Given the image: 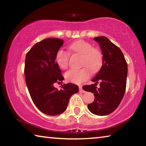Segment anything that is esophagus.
<instances>
[{
  "instance_id": "obj_1",
  "label": "esophagus",
  "mask_w": 146,
  "mask_h": 146,
  "mask_svg": "<svg viewBox=\"0 0 146 146\" xmlns=\"http://www.w3.org/2000/svg\"><path fill=\"white\" fill-rule=\"evenodd\" d=\"M79 87V91H80V93H84L86 91H84V90H83V89H82V87L81 86H78Z\"/></svg>"
}]
</instances>
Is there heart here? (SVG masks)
Segmentation results:
<instances>
[{"label":"heart","instance_id":"1","mask_svg":"<svg viewBox=\"0 0 146 146\" xmlns=\"http://www.w3.org/2000/svg\"><path fill=\"white\" fill-rule=\"evenodd\" d=\"M73 53L82 55L80 69H72L67 71L65 77L69 82L75 84L82 83L90 76V71L96 72L100 68L103 61V55L100 49L93 48L91 43L84 40H78L69 46ZM70 53L63 49H59L56 52L55 60L59 67L67 69L70 60Z\"/></svg>","mask_w":146,"mask_h":146}]
</instances>
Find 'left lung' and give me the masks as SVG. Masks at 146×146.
I'll use <instances>...</instances> for the list:
<instances>
[{
  "instance_id": "8db88e82",
  "label": "left lung",
  "mask_w": 146,
  "mask_h": 146,
  "mask_svg": "<svg viewBox=\"0 0 146 146\" xmlns=\"http://www.w3.org/2000/svg\"><path fill=\"white\" fill-rule=\"evenodd\" d=\"M103 55L102 68L92 81L95 84L84 86L86 91L94 93L95 100L88 107L93 114L104 116L118 108L124 95L127 75V64L123 53L107 37L97 36ZM101 82L100 88L96 87Z\"/></svg>"
}]
</instances>
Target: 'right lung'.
<instances>
[{"label":"right lung","mask_w":146,"mask_h":146,"mask_svg":"<svg viewBox=\"0 0 146 146\" xmlns=\"http://www.w3.org/2000/svg\"><path fill=\"white\" fill-rule=\"evenodd\" d=\"M63 44L60 38L44 39L26 55L24 75L29 93L36 107L48 115L63 113L71 95L78 91V86L71 83L62 86L60 90L53 86L64 79L55 60L56 52Z\"/></svg>","instance_id":"right-lung-1"}]
</instances>
